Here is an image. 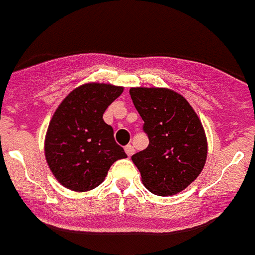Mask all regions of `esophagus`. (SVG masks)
Wrapping results in <instances>:
<instances>
[{"label": "esophagus", "mask_w": 255, "mask_h": 255, "mask_svg": "<svg viewBox=\"0 0 255 255\" xmlns=\"http://www.w3.org/2000/svg\"><path fill=\"white\" fill-rule=\"evenodd\" d=\"M125 151H126V154H128V155H133V152H134V147L133 146H131V144H126L125 146Z\"/></svg>", "instance_id": "obj_1"}]
</instances>
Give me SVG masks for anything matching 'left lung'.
<instances>
[{
  "mask_svg": "<svg viewBox=\"0 0 255 255\" xmlns=\"http://www.w3.org/2000/svg\"><path fill=\"white\" fill-rule=\"evenodd\" d=\"M130 97L143 120L148 146L131 156L144 187L170 196L188 187L203 170L207 139L187 100L164 88H131Z\"/></svg>",
  "mask_w": 255,
  "mask_h": 255,
  "instance_id": "1",
  "label": "left lung"
}]
</instances>
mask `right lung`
<instances>
[{
	"label": "right lung",
	"mask_w": 255,
	"mask_h": 255,
	"mask_svg": "<svg viewBox=\"0 0 255 255\" xmlns=\"http://www.w3.org/2000/svg\"><path fill=\"white\" fill-rule=\"evenodd\" d=\"M122 93L111 84L81 85L67 96L47 130L44 154L52 174L66 188L84 192L104 182L116 160L126 158L104 112Z\"/></svg>",
	"instance_id": "obj_1"
}]
</instances>
